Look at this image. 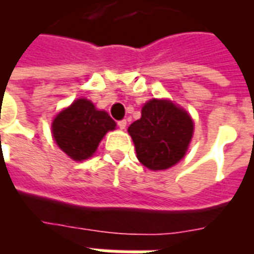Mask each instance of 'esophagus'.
I'll list each match as a JSON object with an SVG mask.
<instances>
[{
	"label": "esophagus",
	"instance_id": "esophagus-1",
	"mask_svg": "<svg viewBox=\"0 0 254 254\" xmlns=\"http://www.w3.org/2000/svg\"><path fill=\"white\" fill-rule=\"evenodd\" d=\"M126 126H127V122H126V121L118 122V127H119L121 129H126Z\"/></svg>",
	"mask_w": 254,
	"mask_h": 254
}]
</instances>
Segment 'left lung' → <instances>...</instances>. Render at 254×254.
<instances>
[{
  "label": "left lung",
  "instance_id": "1",
  "mask_svg": "<svg viewBox=\"0 0 254 254\" xmlns=\"http://www.w3.org/2000/svg\"><path fill=\"white\" fill-rule=\"evenodd\" d=\"M139 162L149 170H167L186 155L193 122L170 100L152 99L141 109V118L128 127Z\"/></svg>",
  "mask_w": 254,
  "mask_h": 254
}]
</instances>
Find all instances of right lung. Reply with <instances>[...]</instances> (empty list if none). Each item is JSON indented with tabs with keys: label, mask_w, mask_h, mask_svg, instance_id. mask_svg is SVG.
I'll return each mask as SVG.
<instances>
[{
	"label": "right lung",
	"mask_w": 254,
	"mask_h": 254,
	"mask_svg": "<svg viewBox=\"0 0 254 254\" xmlns=\"http://www.w3.org/2000/svg\"><path fill=\"white\" fill-rule=\"evenodd\" d=\"M115 128V122L106 111H98L87 99H76L61 111L53 122V136L60 148L74 160L92 156L107 131Z\"/></svg>",
	"instance_id": "add662e5"
}]
</instances>
